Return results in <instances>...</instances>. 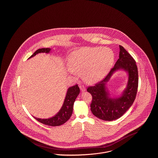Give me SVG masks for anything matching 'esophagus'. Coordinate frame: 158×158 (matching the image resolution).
Here are the masks:
<instances>
[{
  "label": "esophagus",
  "instance_id": "obj_1",
  "mask_svg": "<svg viewBox=\"0 0 158 158\" xmlns=\"http://www.w3.org/2000/svg\"><path fill=\"white\" fill-rule=\"evenodd\" d=\"M79 88H80L81 90L83 91V92L86 90V87H85V85H83V84H81V85H79Z\"/></svg>",
  "mask_w": 158,
  "mask_h": 158
}]
</instances>
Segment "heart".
<instances>
[{
  "label": "heart",
  "mask_w": 158,
  "mask_h": 158,
  "mask_svg": "<svg viewBox=\"0 0 158 158\" xmlns=\"http://www.w3.org/2000/svg\"><path fill=\"white\" fill-rule=\"evenodd\" d=\"M114 61V53L108 48L83 47L71 53L68 71L71 74L82 73L85 81L96 82L110 71Z\"/></svg>",
  "instance_id": "b5f03b06"
}]
</instances>
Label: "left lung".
<instances>
[{
	"mask_svg": "<svg viewBox=\"0 0 158 158\" xmlns=\"http://www.w3.org/2000/svg\"><path fill=\"white\" fill-rule=\"evenodd\" d=\"M119 47V59L108 74L94 86L87 88V91L92 97L91 111L95 116L102 120H114L121 117L133 104L137 92L139 77L135 61L123 46ZM118 69L128 72V86L120 98H110L106 91L105 84L113 73Z\"/></svg>",
	"mask_w": 158,
	"mask_h": 158,
	"instance_id": "1",
	"label": "left lung"
}]
</instances>
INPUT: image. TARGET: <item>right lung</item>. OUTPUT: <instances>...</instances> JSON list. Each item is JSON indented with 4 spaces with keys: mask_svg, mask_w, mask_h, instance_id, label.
Returning a JSON list of instances; mask_svg holds the SVG:
<instances>
[{
    "mask_svg": "<svg viewBox=\"0 0 158 158\" xmlns=\"http://www.w3.org/2000/svg\"><path fill=\"white\" fill-rule=\"evenodd\" d=\"M50 50L51 49L48 48H40L37 51H35L30 58L35 56L38 53H49ZM79 92L80 89L77 84L69 88L68 89L66 98L64 99V101L63 106L60 109V111L55 116L47 119H41L35 117L34 118L41 123L50 126H59L65 123L70 118L72 114L73 104Z\"/></svg>",
    "mask_w": 158,
    "mask_h": 158,
    "instance_id": "obj_1",
    "label": "right lung"
}]
</instances>
